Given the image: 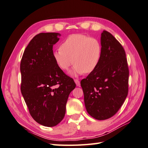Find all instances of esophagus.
<instances>
[{
  "label": "esophagus",
  "mask_w": 148,
  "mask_h": 148,
  "mask_svg": "<svg viewBox=\"0 0 148 148\" xmlns=\"http://www.w3.org/2000/svg\"><path fill=\"white\" fill-rule=\"evenodd\" d=\"M74 82L76 83V85L77 86V87H79L80 86V82H79V81L78 79H74Z\"/></svg>",
  "instance_id": "34e87169"
}]
</instances>
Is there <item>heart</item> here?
Returning a JSON list of instances; mask_svg holds the SVG:
<instances>
[{"mask_svg": "<svg viewBox=\"0 0 148 148\" xmlns=\"http://www.w3.org/2000/svg\"><path fill=\"white\" fill-rule=\"evenodd\" d=\"M102 47L98 39L82 34L70 35L60 45V50L52 53L55 63L63 71H67L73 63L72 76L90 74L100 63Z\"/></svg>", "mask_w": 148, "mask_h": 148, "instance_id": "b5f03b06", "label": "heart"}]
</instances>
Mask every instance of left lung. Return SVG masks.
Masks as SVG:
<instances>
[{"mask_svg":"<svg viewBox=\"0 0 148 148\" xmlns=\"http://www.w3.org/2000/svg\"><path fill=\"white\" fill-rule=\"evenodd\" d=\"M102 56L94 72L81 81L87 111L104 120L116 113L128 94L129 69L125 52L111 34H101Z\"/></svg>","mask_w":148,"mask_h":148,"instance_id":"1","label":"left lung"}]
</instances>
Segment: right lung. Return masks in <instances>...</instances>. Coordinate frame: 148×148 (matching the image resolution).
Wrapping results in <instances>:
<instances>
[{
  "instance_id": "add662e5",
  "label": "right lung",
  "mask_w": 148,
  "mask_h": 148,
  "mask_svg": "<svg viewBox=\"0 0 148 148\" xmlns=\"http://www.w3.org/2000/svg\"><path fill=\"white\" fill-rule=\"evenodd\" d=\"M59 33H40L26 47L21 61V90L35 121L53 127L63 119L66 104L76 87L53 59V46Z\"/></svg>"
}]
</instances>
